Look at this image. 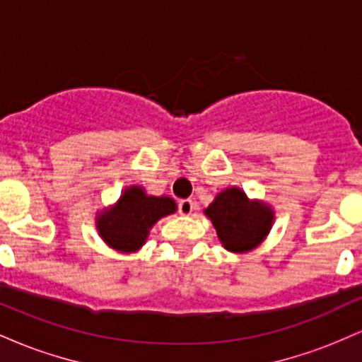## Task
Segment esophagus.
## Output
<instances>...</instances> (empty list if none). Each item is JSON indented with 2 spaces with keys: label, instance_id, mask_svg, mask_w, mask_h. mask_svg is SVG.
<instances>
[{
  "label": "esophagus",
  "instance_id": "esophagus-1",
  "mask_svg": "<svg viewBox=\"0 0 362 362\" xmlns=\"http://www.w3.org/2000/svg\"><path fill=\"white\" fill-rule=\"evenodd\" d=\"M194 211V201L192 199H182L180 202H178V213L180 214H192Z\"/></svg>",
  "mask_w": 362,
  "mask_h": 362
}]
</instances>
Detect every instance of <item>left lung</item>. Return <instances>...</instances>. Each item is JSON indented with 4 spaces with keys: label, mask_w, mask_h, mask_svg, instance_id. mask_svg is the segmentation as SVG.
Returning a JSON list of instances; mask_svg holds the SVG:
<instances>
[{
    "label": "left lung",
    "mask_w": 362,
    "mask_h": 362,
    "mask_svg": "<svg viewBox=\"0 0 362 362\" xmlns=\"http://www.w3.org/2000/svg\"><path fill=\"white\" fill-rule=\"evenodd\" d=\"M224 248L247 252L255 248L271 230L274 213L271 207L250 202L243 190L230 187L216 195L206 209Z\"/></svg>",
    "instance_id": "1"
}]
</instances>
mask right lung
I'll list each match as a JSON object with an SVG mask.
<instances>
[{"mask_svg":"<svg viewBox=\"0 0 362 362\" xmlns=\"http://www.w3.org/2000/svg\"><path fill=\"white\" fill-rule=\"evenodd\" d=\"M175 209V202L170 197L146 195L141 187H129L114 209L98 216V233L112 248L136 252L146 242L149 228Z\"/></svg>","mask_w":362,"mask_h":362,"instance_id":"1","label":"right lung"}]
</instances>
